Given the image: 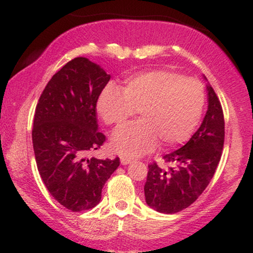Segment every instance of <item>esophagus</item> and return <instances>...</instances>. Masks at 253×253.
<instances>
[{
  "instance_id": "34e87169",
  "label": "esophagus",
  "mask_w": 253,
  "mask_h": 253,
  "mask_svg": "<svg viewBox=\"0 0 253 253\" xmlns=\"http://www.w3.org/2000/svg\"><path fill=\"white\" fill-rule=\"evenodd\" d=\"M131 162H132V160H131V159H129V158H122V159H121V165H123V166L129 165V164H131Z\"/></svg>"
}]
</instances>
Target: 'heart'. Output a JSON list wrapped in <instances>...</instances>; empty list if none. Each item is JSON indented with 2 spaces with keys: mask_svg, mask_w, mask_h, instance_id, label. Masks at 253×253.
<instances>
[{
  "mask_svg": "<svg viewBox=\"0 0 253 253\" xmlns=\"http://www.w3.org/2000/svg\"><path fill=\"white\" fill-rule=\"evenodd\" d=\"M205 105L202 83L177 72L152 70L131 76L121 91L106 86L96 102V112L107 124L122 126L139 113L140 122L113 133L110 147L126 158L184 143L196 129Z\"/></svg>",
  "mask_w": 253,
  "mask_h": 253,
  "instance_id": "b5f03b06",
  "label": "heart"
}]
</instances>
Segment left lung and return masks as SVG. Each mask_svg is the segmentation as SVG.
<instances>
[{"label": "left lung", "instance_id": "left-lung-1", "mask_svg": "<svg viewBox=\"0 0 253 253\" xmlns=\"http://www.w3.org/2000/svg\"><path fill=\"white\" fill-rule=\"evenodd\" d=\"M203 77L207 82L205 76ZM206 91L209 106L199 129L184 146L164 157L171 167L148 166L145 200L151 209L160 213H177L195 203L219 165L224 141L222 107L209 82Z\"/></svg>", "mask_w": 253, "mask_h": 253}]
</instances>
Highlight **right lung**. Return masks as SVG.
I'll return each instance as SVG.
<instances>
[{
	"label": "right lung",
	"mask_w": 253,
	"mask_h": 253,
	"mask_svg": "<svg viewBox=\"0 0 253 253\" xmlns=\"http://www.w3.org/2000/svg\"><path fill=\"white\" fill-rule=\"evenodd\" d=\"M110 75L86 57H76L55 74L41 94L32 141L38 170L54 199L72 212L98 205L120 159L86 158L106 137L98 131L96 101Z\"/></svg>",
	"instance_id": "1"
}]
</instances>
